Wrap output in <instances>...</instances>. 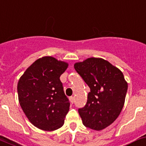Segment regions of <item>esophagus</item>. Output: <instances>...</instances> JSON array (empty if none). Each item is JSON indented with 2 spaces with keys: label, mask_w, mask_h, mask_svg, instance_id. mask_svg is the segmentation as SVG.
Segmentation results:
<instances>
[{
  "label": "esophagus",
  "mask_w": 146,
  "mask_h": 146,
  "mask_svg": "<svg viewBox=\"0 0 146 146\" xmlns=\"http://www.w3.org/2000/svg\"><path fill=\"white\" fill-rule=\"evenodd\" d=\"M70 101L71 103L73 104V102L75 101V98H74V96H70Z\"/></svg>",
  "instance_id": "esophagus-1"
}]
</instances>
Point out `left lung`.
<instances>
[{"instance_id": "left-lung-1", "label": "left lung", "mask_w": 146, "mask_h": 146, "mask_svg": "<svg viewBox=\"0 0 146 146\" xmlns=\"http://www.w3.org/2000/svg\"><path fill=\"white\" fill-rule=\"evenodd\" d=\"M90 89L84 108L79 109L83 125L101 131L117 119L124 106L128 83L122 71L101 58H89L74 64Z\"/></svg>"}]
</instances>
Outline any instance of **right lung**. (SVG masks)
Segmentation results:
<instances>
[{
	"label": "right lung",
	"mask_w": 146,
	"mask_h": 146,
	"mask_svg": "<svg viewBox=\"0 0 146 146\" xmlns=\"http://www.w3.org/2000/svg\"><path fill=\"white\" fill-rule=\"evenodd\" d=\"M68 64L51 56L37 59L26 70L18 83L21 107L32 124L44 131L64 125L70 102L60 76Z\"/></svg>",
	"instance_id": "add662e5"
}]
</instances>
